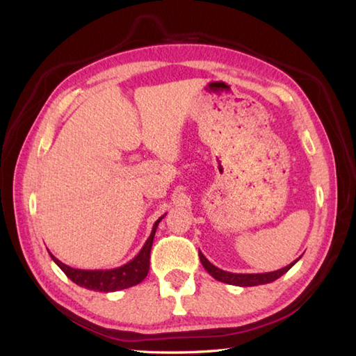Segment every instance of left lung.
I'll list each match as a JSON object with an SVG mask.
<instances>
[{
  "mask_svg": "<svg viewBox=\"0 0 356 356\" xmlns=\"http://www.w3.org/2000/svg\"><path fill=\"white\" fill-rule=\"evenodd\" d=\"M199 257H200V261L203 264V268L208 270V274L211 277H214L216 280H218V282H222V283L232 284V286H241V287L268 284V283L275 282L277 278L284 275L286 272L289 270L293 266V264L301 259V257H298V259L292 261L291 264H287V266L278 269V270H274V272H263V274H234V272H228V270H223L220 268L214 266V264L211 263L200 251H199Z\"/></svg>",
  "mask_w": 356,
  "mask_h": 356,
  "instance_id": "1",
  "label": "left lung"
}]
</instances>
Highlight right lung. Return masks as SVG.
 <instances>
[{
    "instance_id": "right-lung-1",
    "label": "right lung",
    "mask_w": 356,
    "mask_h": 356,
    "mask_svg": "<svg viewBox=\"0 0 356 356\" xmlns=\"http://www.w3.org/2000/svg\"><path fill=\"white\" fill-rule=\"evenodd\" d=\"M162 217H159L156 223L153 225V229H151L149 237L147 238L145 245L142 246L139 254L134 257L133 260L127 261L125 264L119 268H113V269H74L67 266L61 260H58L55 255L51 252L50 257L51 260L55 261L64 274L69 277L73 283H76L81 287H86V289L90 291H99V292H116V291H122L127 289V287H131L139 284L143 278L148 275L149 270V252H151V246H153V240H154V234L159 223H161Z\"/></svg>"
}]
</instances>
